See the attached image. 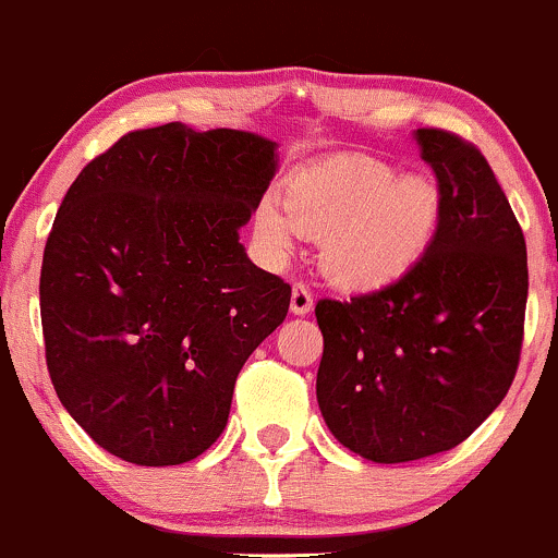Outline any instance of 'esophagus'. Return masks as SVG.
Returning a JSON list of instances; mask_svg holds the SVG:
<instances>
[{
  "label": "esophagus",
  "instance_id": "1",
  "mask_svg": "<svg viewBox=\"0 0 558 558\" xmlns=\"http://www.w3.org/2000/svg\"><path fill=\"white\" fill-rule=\"evenodd\" d=\"M313 310V294L304 283H294V291H291V313L294 315H307Z\"/></svg>",
  "mask_w": 558,
  "mask_h": 558
}]
</instances>
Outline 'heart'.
Returning a JSON list of instances; mask_svg holds the SVG:
<instances>
[{
  "label": "heart",
  "instance_id": "1",
  "mask_svg": "<svg viewBox=\"0 0 558 558\" xmlns=\"http://www.w3.org/2000/svg\"><path fill=\"white\" fill-rule=\"evenodd\" d=\"M441 192L425 173L392 175L372 155H333L291 173L286 208L264 201L256 232L272 256L299 234H320V264L353 289L390 283L420 259L436 232Z\"/></svg>",
  "mask_w": 558,
  "mask_h": 558
}]
</instances>
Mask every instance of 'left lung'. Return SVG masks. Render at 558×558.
Segmentation results:
<instances>
[{
    "mask_svg": "<svg viewBox=\"0 0 558 558\" xmlns=\"http://www.w3.org/2000/svg\"><path fill=\"white\" fill-rule=\"evenodd\" d=\"M441 192L430 245L377 291L315 304L328 430L374 462H412L465 441L500 407L524 342L526 243L471 141L420 128Z\"/></svg>",
    "mask_w": 558,
    "mask_h": 558,
    "instance_id": "left-lung-1",
    "label": "left lung"
}]
</instances>
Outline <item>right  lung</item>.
<instances>
[{
	"label": "right lung",
	"instance_id": "1",
	"mask_svg": "<svg viewBox=\"0 0 558 558\" xmlns=\"http://www.w3.org/2000/svg\"><path fill=\"white\" fill-rule=\"evenodd\" d=\"M272 175L269 138L168 122L125 133L69 186L39 275L45 361L109 454L181 465L225 430L240 368L291 304L238 240Z\"/></svg>",
	"mask_w": 558,
	"mask_h": 558
}]
</instances>
